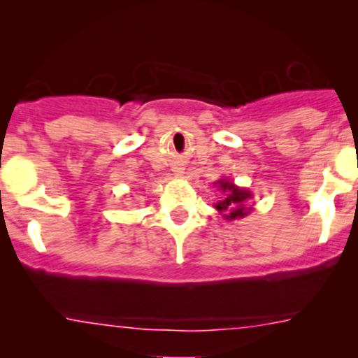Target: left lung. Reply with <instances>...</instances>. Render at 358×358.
<instances>
[{"label":"left lung","instance_id":"obj_1","mask_svg":"<svg viewBox=\"0 0 358 358\" xmlns=\"http://www.w3.org/2000/svg\"><path fill=\"white\" fill-rule=\"evenodd\" d=\"M216 185L223 192V199L216 202L215 208L222 213L223 218L232 222V220L244 218L251 211V208H246L248 199H251V192L249 190L241 189V187L234 185L232 182H229L225 178L218 180Z\"/></svg>","mask_w":358,"mask_h":358}]
</instances>
